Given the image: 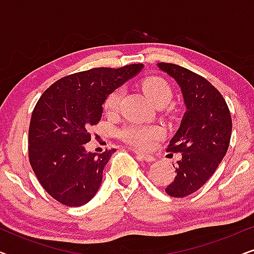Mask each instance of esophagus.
I'll return each mask as SVG.
<instances>
[{"mask_svg": "<svg viewBox=\"0 0 254 254\" xmlns=\"http://www.w3.org/2000/svg\"><path fill=\"white\" fill-rule=\"evenodd\" d=\"M136 157L140 158V159H143L145 162H154L155 161V157L151 155H148V154H141V152H136Z\"/></svg>", "mask_w": 254, "mask_h": 254, "instance_id": "esophagus-1", "label": "esophagus"}]
</instances>
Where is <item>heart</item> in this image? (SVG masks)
<instances>
[{
    "instance_id": "b5f03b06",
    "label": "heart",
    "mask_w": 254,
    "mask_h": 254,
    "mask_svg": "<svg viewBox=\"0 0 254 254\" xmlns=\"http://www.w3.org/2000/svg\"><path fill=\"white\" fill-rule=\"evenodd\" d=\"M142 89L149 99L156 106L169 103L172 98V88L166 79L151 76L142 81ZM124 98V89L117 88L109 93L104 102V111L106 114H116L120 110ZM118 137L125 143L138 150H149L154 147L156 142L164 135V129L157 125L143 126V125L129 124L125 125L117 130Z\"/></svg>"
}]
</instances>
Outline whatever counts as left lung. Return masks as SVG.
I'll list each match as a JSON object with an SVG mask.
<instances>
[{
    "label": "left lung",
    "mask_w": 254,
    "mask_h": 254,
    "mask_svg": "<svg viewBox=\"0 0 254 254\" xmlns=\"http://www.w3.org/2000/svg\"><path fill=\"white\" fill-rule=\"evenodd\" d=\"M158 68L178 83L187 109L166 149L182 152V159L165 192L184 197L206 184L227 154L232 120L223 96L202 76L175 64L161 62Z\"/></svg>",
    "instance_id": "obj_1"
}]
</instances>
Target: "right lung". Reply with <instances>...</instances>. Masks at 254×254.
I'll return each mask as SVG.
<instances>
[{"mask_svg": "<svg viewBox=\"0 0 254 254\" xmlns=\"http://www.w3.org/2000/svg\"><path fill=\"white\" fill-rule=\"evenodd\" d=\"M142 67L134 64L75 72L52 84L37 102L29 128L30 164L41 186L60 203L79 207L95 196L114 149L86 152L89 130L102 119L109 93Z\"/></svg>", "mask_w": 254, "mask_h": 254, "instance_id": "obj_1", "label": "right lung"}]
</instances>
